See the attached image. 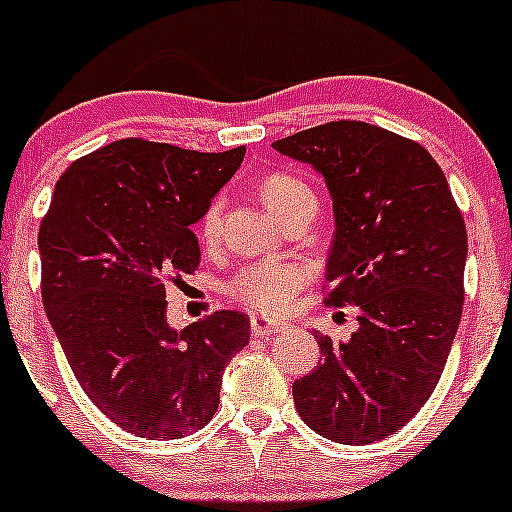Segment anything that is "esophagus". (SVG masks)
I'll return each mask as SVG.
<instances>
[{
  "instance_id": "obj_1",
  "label": "esophagus",
  "mask_w": 512,
  "mask_h": 512,
  "mask_svg": "<svg viewBox=\"0 0 512 512\" xmlns=\"http://www.w3.org/2000/svg\"><path fill=\"white\" fill-rule=\"evenodd\" d=\"M250 327L255 337H275V334L285 332V327H282L280 322H270V319L265 317H252Z\"/></svg>"
}]
</instances>
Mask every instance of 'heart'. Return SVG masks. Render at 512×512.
I'll list each match as a JSON object with an SVG mask.
<instances>
[{"label":"heart","instance_id":"b5f03b06","mask_svg":"<svg viewBox=\"0 0 512 512\" xmlns=\"http://www.w3.org/2000/svg\"><path fill=\"white\" fill-rule=\"evenodd\" d=\"M260 198L277 218L287 213L299 200H314L312 190L299 178L289 173H270L260 183ZM220 227V203L208 205V210L200 218V235L203 240H213ZM307 282V267L289 257L280 260L257 262L245 267L235 280L230 282V294L245 307L257 312H280L292 302L294 294Z\"/></svg>","mask_w":512,"mask_h":512}]
</instances>
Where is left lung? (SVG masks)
<instances>
[{
  "label": "left lung",
  "mask_w": 512,
  "mask_h": 512,
  "mask_svg": "<svg viewBox=\"0 0 512 512\" xmlns=\"http://www.w3.org/2000/svg\"><path fill=\"white\" fill-rule=\"evenodd\" d=\"M272 148L327 183V304L359 309L349 342L314 334L322 359L292 384L294 406L329 441H381L418 414L443 374L463 312L466 223L431 153L386 128L332 121Z\"/></svg>",
  "instance_id": "left-lung-1"
}]
</instances>
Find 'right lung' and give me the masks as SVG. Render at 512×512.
<instances>
[{
    "label": "right lung",
    "mask_w": 512,
    "mask_h": 512,
    "mask_svg": "<svg viewBox=\"0 0 512 512\" xmlns=\"http://www.w3.org/2000/svg\"><path fill=\"white\" fill-rule=\"evenodd\" d=\"M245 146L198 153L123 138L69 165L39 227L41 299L71 371L123 431L170 441L203 428L250 317L223 309L185 329L165 285L200 265L193 225Z\"/></svg>",
    "instance_id": "obj_1"
}]
</instances>
